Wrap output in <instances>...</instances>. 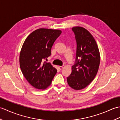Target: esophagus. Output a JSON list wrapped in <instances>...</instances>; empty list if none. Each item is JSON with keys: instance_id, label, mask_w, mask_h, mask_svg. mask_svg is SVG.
Here are the masks:
<instances>
[{"instance_id": "1", "label": "esophagus", "mask_w": 120, "mask_h": 120, "mask_svg": "<svg viewBox=\"0 0 120 120\" xmlns=\"http://www.w3.org/2000/svg\"><path fill=\"white\" fill-rule=\"evenodd\" d=\"M58 68H59L60 70H62V68H64V65H62V66H58Z\"/></svg>"}]
</instances>
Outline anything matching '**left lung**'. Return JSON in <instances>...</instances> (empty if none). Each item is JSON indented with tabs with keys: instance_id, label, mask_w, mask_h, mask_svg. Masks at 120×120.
Wrapping results in <instances>:
<instances>
[{
	"instance_id": "8db88e82",
	"label": "left lung",
	"mask_w": 120,
	"mask_h": 120,
	"mask_svg": "<svg viewBox=\"0 0 120 120\" xmlns=\"http://www.w3.org/2000/svg\"><path fill=\"white\" fill-rule=\"evenodd\" d=\"M72 29L77 43L76 57L67 81L71 88L79 90L85 88L95 78L100 63V53L95 39L87 30L79 26Z\"/></svg>"
}]
</instances>
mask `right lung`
I'll use <instances>...</instances> for the list:
<instances>
[{"instance_id": "obj_1", "label": "right lung", "mask_w": 120, "mask_h": 120, "mask_svg": "<svg viewBox=\"0 0 120 120\" xmlns=\"http://www.w3.org/2000/svg\"><path fill=\"white\" fill-rule=\"evenodd\" d=\"M61 30L40 28L25 40L19 55L22 74L34 88L44 90L49 86L57 70L50 63L43 62L51 55V49Z\"/></svg>"}]
</instances>
